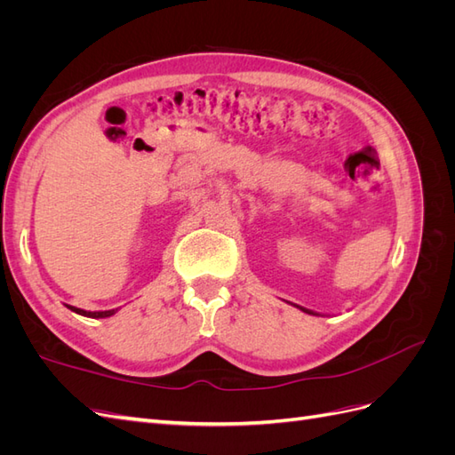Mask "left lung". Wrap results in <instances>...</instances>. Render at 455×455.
Masks as SVG:
<instances>
[{"mask_svg": "<svg viewBox=\"0 0 455 455\" xmlns=\"http://www.w3.org/2000/svg\"><path fill=\"white\" fill-rule=\"evenodd\" d=\"M301 311H306V313H309V315H319V313H315V311H309V309H304V307H299Z\"/></svg>", "mask_w": 455, "mask_h": 455, "instance_id": "obj_1", "label": "left lung"}]
</instances>
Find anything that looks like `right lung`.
I'll return each mask as SVG.
<instances>
[{"label": "right lung", "mask_w": 455, "mask_h": 455, "mask_svg": "<svg viewBox=\"0 0 455 455\" xmlns=\"http://www.w3.org/2000/svg\"><path fill=\"white\" fill-rule=\"evenodd\" d=\"M68 309H72L77 315H84V316H91V319H106V316H112L116 315L117 309H109V311H85V309H79L74 306H68Z\"/></svg>", "instance_id": "obj_1"}]
</instances>
